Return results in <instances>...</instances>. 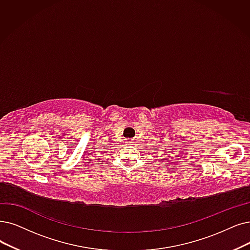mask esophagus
<instances>
[{
    "mask_svg": "<svg viewBox=\"0 0 250 250\" xmlns=\"http://www.w3.org/2000/svg\"><path fill=\"white\" fill-rule=\"evenodd\" d=\"M132 143V141H131V139H126V144H131Z\"/></svg>",
    "mask_w": 250,
    "mask_h": 250,
    "instance_id": "1",
    "label": "esophagus"
}]
</instances>
